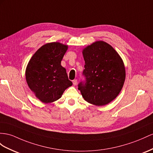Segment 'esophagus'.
Segmentation results:
<instances>
[{
  "mask_svg": "<svg viewBox=\"0 0 153 153\" xmlns=\"http://www.w3.org/2000/svg\"><path fill=\"white\" fill-rule=\"evenodd\" d=\"M77 79H74V80H73V81H72L73 85H77Z\"/></svg>",
  "mask_w": 153,
  "mask_h": 153,
  "instance_id": "1",
  "label": "esophagus"
}]
</instances>
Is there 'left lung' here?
Wrapping results in <instances>:
<instances>
[{
    "mask_svg": "<svg viewBox=\"0 0 153 153\" xmlns=\"http://www.w3.org/2000/svg\"><path fill=\"white\" fill-rule=\"evenodd\" d=\"M82 53L86 83L78 85V89L89 103L96 106L108 104L119 95L125 80L122 59L111 45L103 41L85 47Z\"/></svg>",
    "mask_w": 153,
    "mask_h": 153,
    "instance_id": "8db88e82",
    "label": "left lung"
}]
</instances>
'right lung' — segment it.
I'll use <instances>...</instances> for the list:
<instances>
[{
	"instance_id": "1",
	"label": "right lung",
	"mask_w": 153,
	"mask_h": 153,
	"mask_svg": "<svg viewBox=\"0 0 153 153\" xmlns=\"http://www.w3.org/2000/svg\"><path fill=\"white\" fill-rule=\"evenodd\" d=\"M68 45L59 42L42 46L26 66L27 84L42 103H52L61 98L65 90L72 85L66 69L61 65Z\"/></svg>"
}]
</instances>
